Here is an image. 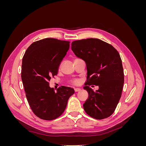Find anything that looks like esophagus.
<instances>
[{"instance_id":"1","label":"esophagus","mask_w":146,"mask_h":146,"mask_svg":"<svg viewBox=\"0 0 146 146\" xmlns=\"http://www.w3.org/2000/svg\"><path fill=\"white\" fill-rule=\"evenodd\" d=\"M74 91H75V92H78V91H80L81 90L80 89V88H75Z\"/></svg>"}]
</instances>
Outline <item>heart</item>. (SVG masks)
Listing matches in <instances>:
<instances>
[{
    "mask_svg": "<svg viewBox=\"0 0 146 146\" xmlns=\"http://www.w3.org/2000/svg\"><path fill=\"white\" fill-rule=\"evenodd\" d=\"M72 83L74 84V85H77L79 84V83H80V81H79L78 79H74V80H72Z\"/></svg>",
    "mask_w": 146,
    "mask_h": 146,
    "instance_id": "obj_1",
    "label": "heart"
}]
</instances>
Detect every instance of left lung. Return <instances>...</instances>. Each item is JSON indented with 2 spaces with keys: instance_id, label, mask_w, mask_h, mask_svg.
I'll list each match as a JSON object with an SVG mask.
<instances>
[{
  "instance_id": "8db88e82",
  "label": "left lung",
  "mask_w": 146,
  "mask_h": 146,
  "mask_svg": "<svg viewBox=\"0 0 146 146\" xmlns=\"http://www.w3.org/2000/svg\"><path fill=\"white\" fill-rule=\"evenodd\" d=\"M71 49L86 64L87 81L83 89L89 96L84 110L96 119L108 117L121 99L124 83L120 55L111 44L97 38L73 41ZM91 84L98 86L99 90L94 92L89 86Z\"/></svg>"
}]
</instances>
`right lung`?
Returning <instances> with one entry per match:
<instances>
[{"instance_id":"1","label":"right lung","mask_w":146,"mask_h":146,"mask_svg":"<svg viewBox=\"0 0 146 146\" xmlns=\"http://www.w3.org/2000/svg\"><path fill=\"white\" fill-rule=\"evenodd\" d=\"M69 43L51 38L41 39L33 42L23 56L21 78L26 98L33 113L44 120L60 116L74 93L73 88L64 86L55 91L48 83L58 73Z\"/></svg>"}]
</instances>
